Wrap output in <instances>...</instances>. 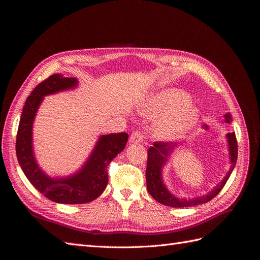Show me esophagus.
<instances>
[{"label": "esophagus", "mask_w": 260, "mask_h": 260, "mask_svg": "<svg viewBox=\"0 0 260 260\" xmlns=\"http://www.w3.org/2000/svg\"><path fill=\"white\" fill-rule=\"evenodd\" d=\"M143 133L140 132V131H135L132 132V135L130 136V139H129V142L132 143V144H138V143H141L143 141Z\"/></svg>", "instance_id": "34e87169"}]
</instances>
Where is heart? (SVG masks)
Returning a JSON list of instances; mask_svg holds the SVG:
<instances>
[{"mask_svg":"<svg viewBox=\"0 0 260 260\" xmlns=\"http://www.w3.org/2000/svg\"><path fill=\"white\" fill-rule=\"evenodd\" d=\"M138 113L148 120H158L154 137L165 142L183 138L200 120L199 108L191 103V96L179 89H164L144 99Z\"/></svg>","mask_w":260,"mask_h":260,"instance_id":"obj_1","label":"heart"}]
</instances>
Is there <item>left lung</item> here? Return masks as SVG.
I'll use <instances>...</instances> for the list:
<instances>
[{"label":"left lung","mask_w":260,"mask_h":260,"mask_svg":"<svg viewBox=\"0 0 260 260\" xmlns=\"http://www.w3.org/2000/svg\"><path fill=\"white\" fill-rule=\"evenodd\" d=\"M224 122L231 123L232 116L230 113H226L224 116ZM226 143H228V152H229L230 159V169L228 170L224 178L220 182L209 191L206 195L198 196L194 199H185L179 198V196L172 194L168 187L164 182L162 178V169L168 164L171 158V155L175 153L176 149L182 144L171 143V142H156L153 146L149 147L147 152V167H146V186L147 191L151 194L152 198L162 205L170 207H191L205 204L212 200L215 196L222 190V187L226 183L228 179L230 178L232 171L235 167L238 159V143L235 133L231 132L225 135Z\"/></svg>","instance_id":"1"}]
</instances>
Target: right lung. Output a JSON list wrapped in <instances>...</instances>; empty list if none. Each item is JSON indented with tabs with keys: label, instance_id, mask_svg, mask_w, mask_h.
Wrapping results in <instances>:
<instances>
[{
	"label": "right lung",
	"instance_id": "obj_1",
	"mask_svg": "<svg viewBox=\"0 0 260 260\" xmlns=\"http://www.w3.org/2000/svg\"><path fill=\"white\" fill-rule=\"evenodd\" d=\"M77 78L55 74L36 86L22 108L16 139V154L23 174L45 198L58 204H85L103 193L108 183L107 167L127 144V133L99 137L95 145L81 167L74 174L51 177L39 165L34 148V123L44 96L75 90Z\"/></svg>",
	"mask_w": 260,
	"mask_h": 260
}]
</instances>
